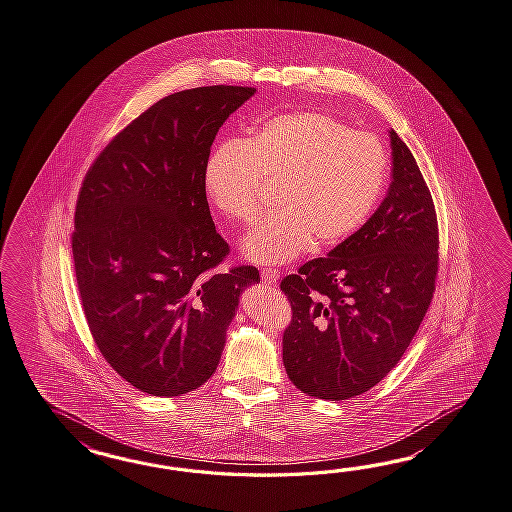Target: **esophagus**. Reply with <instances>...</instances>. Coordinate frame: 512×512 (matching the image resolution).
Wrapping results in <instances>:
<instances>
[{
    "label": "esophagus",
    "instance_id": "obj_1",
    "mask_svg": "<svg viewBox=\"0 0 512 512\" xmlns=\"http://www.w3.org/2000/svg\"><path fill=\"white\" fill-rule=\"evenodd\" d=\"M261 277L266 285H275L277 279H279V274L275 270H262Z\"/></svg>",
    "mask_w": 512,
    "mask_h": 512
}]
</instances>
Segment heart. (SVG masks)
<instances>
[{
	"mask_svg": "<svg viewBox=\"0 0 512 512\" xmlns=\"http://www.w3.org/2000/svg\"><path fill=\"white\" fill-rule=\"evenodd\" d=\"M387 155L381 142L320 111L279 114L248 137L216 146L203 166L212 205L238 224L261 214L275 187V214L240 242L242 257L279 266L314 244L331 250L361 227L381 196Z\"/></svg>",
	"mask_w": 512,
	"mask_h": 512,
	"instance_id": "b5f03b06",
	"label": "heart"
}]
</instances>
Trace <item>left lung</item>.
<instances>
[{
	"label": "left lung",
	"instance_id": "8db88e82",
	"mask_svg": "<svg viewBox=\"0 0 512 512\" xmlns=\"http://www.w3.org/2000/svg\"><path fill=\"white\" fill-rule=\"evenodd\" d=\"M392 183L359 231L287 275L292 305L283 335L290 381L340 401L375 387L424 320L438 272L437 212L416 159L390 127Z\"/></svg>",
	"mask_w": 512,
	"mask_h": 512
}]
</instances>
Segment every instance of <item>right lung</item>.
<instances>
[{
  "label": "right lung",
  "instance_id": "right-lung-1",
  "mask_svg": "<svg viewBox=\"0 0 512 512\" xmlns=\"http://www.w3.org/2000/svg\"><path fill=\"white\" fill-rule=\"evenodd\" d=\"M251 87L190 88L125 127L90 166L75 207V277L101 355L133 387L181 396L216 370L253 266L227 272L203 190L218 129Z\"/></svg>",
  "mask_w": 512,
  "mask_h": 512
}]
</instances>
